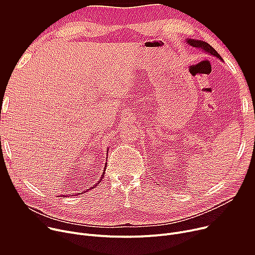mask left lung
Wrapping results in <instances>:
<instances>
[{"label": "left lung", "instance_id": "8db88e82", "mask_svg": "<svg viewBox=\"0 0 255 255\" xmlns=\"http://www.w3.org/2000/svg\"><path fill=\"white\" fill-rule=\"evenodd\" d=\"M188 46L198 54L203 55L204 57H207L209 59H213L214 61L219 62L221 64H225L224 59L221 57V55L218 53L209 43L203 41V40H197V39H187Z\"/></svg>", "mask_w": 255, "mask_h": 255}]
</instances>
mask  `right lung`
<instances>
[{
    "mask_svg": "<svg viewBox=\"0 0 255 255\" xmlns=\"http://www.w3.org/2000/svg\"><path fill=\"white\" fill-rule=\"evenodd\" d=\"M109 148L107 149V154H108ZM106 166H107V162L105 163L104 167H103V171L98 172L96 175H94L93 178H89L87 179L86 183H82L80 185H76L75 187H72V189H65L60 192L59 194H57V197H70V196H78V195H82L85 192H88L94 188L97 187V185L100 183V181L103 179L105 171H106Z\"/></svg>",
    "mask_w": 255,
    "mask_h": 255,
    "instance_id": "1",
    "label": "right lung"
}]
</instances>
